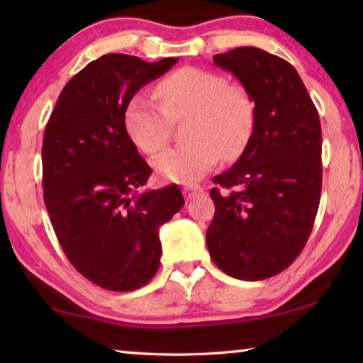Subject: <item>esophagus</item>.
Segmentation results:
<instances>
[{"mask_svg":"<svg viewBox=\"0 0 363 363\" xmlns=\"http://www.w3.org/2000/svg\"><path fill=\"white\" fill-rule=\"evenodd\" d=\"M200 194H203V189L200 186H186L184 187V195H186L187 200H192L195 196H199Z\"/></svg>","mask_w":363,"mask_h":363,"instance_id":"1","label":"esophagus"}]
</instances>
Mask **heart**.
Segmentation results:
<instances>
[{"instance_id":"heart-1","label":"heart","mask_w":363,"mask_h":363,"mask_svg":"<svg viewBox=\"0 0 363 363\" xmlns=\"http://www.w3.org/2000/svg\"><path fill=\"white\" fill-rule=\"evenodd\" d=\"M158 104L136 94L125 110V126L134 145L147 155L163 149L169 136V120L186 121V144L171 147L153 160L160 179L174 184L199 182L219 157L237 158L247 149L255 131V102L240 84L210 70L184 67L157 86Z\"/></svg>"}]
</instances>
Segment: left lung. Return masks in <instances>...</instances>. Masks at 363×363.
I'll list each match as a JSON object with an SVG mask.
<instances>
[{"label":"left lung","mask_w":363,"mask_h":363,"mask_svg":"<svg viewBox=\"0 0 363 363\" xmlns=\"http://www.w3.org/2000/svg\"><path fill=\"white\" fill-rule=\"evenodd\" d=\"M255 102V131L225 173L213 177L216 213L206 230L213 262L230 277L264 280L296 259L311 235L322 192L317 108L291 64L245 46L216 54Z\"/></svg>","instance_id":"1"}]
</instances>
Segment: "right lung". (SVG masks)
Returning <instances> with one entry per match:
<instances>
[{
  "label": "right lung",
  "mask_w": 363,
  "mask_h": 363,
  "mask_svg": "<svg viewBox=\"0 0 363 363\" xmlns=\"http://www.w3.org/2000/svg\"><path fill=\"white\" fill-rule=\"evenodd\" d=\"M176 62L106 54L65 84L46 125L49 219L73 267L106 290H138L157 274L158 230L184 206L176 184L138 192L152 169L125 126L133 96Z\"/></svg>",
  "instance_id": "add662e5"
}]
</instances>
